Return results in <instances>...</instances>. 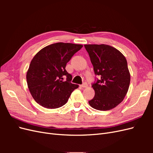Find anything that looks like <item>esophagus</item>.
<instances>
[{
    "label": "esophagus",
    "mask_w": 153,
    "mask_h": 153,
    "mask_svg": "<svg viewBox=\"0 0 153 153\" xmlns=\"http://www.w3.org/2000/svg\"><path fill=\"white\" fill-rule=\"evenodd\" d=\"M87 86H88V85H87V84L86 82L84 83V84H83L82 85H81V87H84V88H86V87H87Z\"/></svg>",
    "instance_id": "1"
}]
</instances>
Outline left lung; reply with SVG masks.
Segmentation results:
<instances>
[{
	"label": "left lung",
	"mask_w": 153,
	"mask_h": 153,
	"mask_svg": "<svg viewBox=\"0 0 153 153\" xmlns=\"http://www.w3.org/2000/svg\"><path fill=\"white\" fill-rule=\"evenodd\" d=\"M93 65L95 75L100 76L92 85L95 91L89 101L91 107L110 110L121 103L130 83V73L126 59L117 49L107 45H85Z\"/></svg>",
	"instance_id": "obj_1"
}]
</instances>
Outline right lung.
I'll return each instance as SVG.
<instances>
[{"mask_svg":"<svg viewBox=\"0 0 153 153\" xmlns=\"http://www.w3.org/2000/svg\"><path fill=\"white\" fill-rule=\"evenodd\" d=\"M82 47L68 43H53L39 50L32 59L26 75L27 85L32 98L41 106L50 109L61 107L78 87L71 84L72 76L65 68Z\"/></svg>","mask_w":153,"mask_h":153,"instance_id":"1","label":"right lung"}]
</instances>
